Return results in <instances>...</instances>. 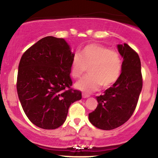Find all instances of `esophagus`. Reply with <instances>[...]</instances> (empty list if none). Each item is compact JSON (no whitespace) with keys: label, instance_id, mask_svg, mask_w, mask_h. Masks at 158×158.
<instances>
[{"label":"esophagus","instance_id":"34e87169","mask_svg":"<svg viewBox=\"0 0 158 158\" xmlns=\"http://www.w3.org/2000/svg\"><path fill=\"white\" fill-rule=\"evenodd\" d=\"M89 97H90V96L88 95V94H85V93H82V97L84 98V99H85V98H88Z\"/></svg>","mask_w":158,"mask_h":158}]
</instances>
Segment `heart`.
Segmentation results:
<instances>
[{"label": "heart", "mask_w": 158, "mask_h": 158, "mask_svg": "<svg viewBox=\"0 0 158 158\" xmlns=\"http://www.w3.org/2000/svg\"><path fill=\"white\" fill-rule=\"evenodd\" d=\"M123 62L117 51L97 44L84 47L80 55L75 53L70 64V75L79 79L88 68V74L76 83L75 88L87 93L95 91L102 85L108 88L118 80L122 71Z\"/></svg>", "instance_id": "obj_1"}]
</instances>
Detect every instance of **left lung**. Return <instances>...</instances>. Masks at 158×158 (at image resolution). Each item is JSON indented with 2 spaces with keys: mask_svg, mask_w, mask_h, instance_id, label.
Returning <instances> with one entry per match:
<instances>
[{
  "mask_svg": "<svg viewBox=\"0 0 158 158\" xmlns=\"http://www.w3.org/2000/svg\"><path fill=\"white\" fill-rule=\"evenodd\" d=\"M117 49L123 59L122 73L104 94L97 97V108L88 115L90 123L99 129H114L128 121L135 111L142 90L138 54L127 44H118Z\"/></svg>",
  "mask_w": 158,
  "mask_h": 158,
  "instance_id": "1",
  "label": "left lung"
}]
</instances>
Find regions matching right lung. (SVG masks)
Instances as JSON below:
<instances>
[{
  "instance_id": "obj_1",
  "label": "right lung",
  "mask_w": 158,
  "mask_h": 158,
  "mask_svg": "<svg viewBox=\"0 0 158 158\" xmlns=\"http://www.w3.org/2000/svg\"><path fill=\"white\" fill-rule=\"evenodd\" d=\"M74 53L64 39L47 36L30 47L19 65L17 91L28 119L39 128L55 129L66 120L72 103L81 93L69 89Z\"/></svg>"
}]
</instances>
